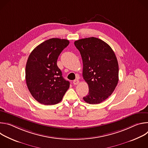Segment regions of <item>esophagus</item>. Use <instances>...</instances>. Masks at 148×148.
Listing matches in <instances>:
<instances>
[{
    "instance_id": "esophagus-1",
    "label": "esophagus",
    "mask_w": 148,
    "mask_h": 148,
    "mask_svg": "<svg viewBox=\"0 0 148 148\" xmlns=\"http://www.w3.org/2000/svg\"><path fill=\"white\" fill-rule=\"evenodd\" d=\"M73 84L74 85H77V84H79V80L78 79H75L73 81Z\"/></svg>"
}]
</instances>
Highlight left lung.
Listing matches in <instances>:
<instances>
[{"label": "left lung", "mask_w": 148, "mask_h": 148, "mask_svg": "<svg viewBox=\"0 0 148 148\" xmlns=\"http://www.w3.org/2000/svg\"><path fill=\"white\" fill-rule=\"evenodd\" d=\"M74 45L80 52L82 77L89 87L88 95L83 99L90 104L99 103L112 94L118 84L119 67L116 56L107 43L96 37L76 40Z\"/></svg>", "instance_id": "obj_1"}]
</instances>
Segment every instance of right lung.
<instances>
[{
  "label": "right lung",
  "instance_id": "obj_1",
  "mask_svg": "<svg viewBox=\"0 0 148 148\" xmlns=\"http://www.w3.org/2000/svg\"><path fill=\"white\" fill-rule=\"evenodd\" d=\"M66 39L53 38L37 46L29 56L26 81L33 98L44 105L60 102L70 87L57 65L58 57L69 45Z\"/></svg>",
  "mask_w": 148,
  "mask_h": 148
}]
</instances>
